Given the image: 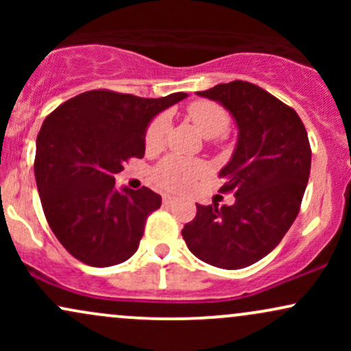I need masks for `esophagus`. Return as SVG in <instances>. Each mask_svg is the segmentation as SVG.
<instances>
[{
	"label": "esophagus",
	"mask_w": 351,
	"mask_h": 351,
	"mask_svg": "<svg viewBox=\"0 0 351 351\" xmlns=\"http://www.w3.org/2000/svg\"><path fill=\"white\" fill-rule=\"evenodd\" d=\"M163 203L167 204V206H170V204L175 203V196H171V195H165V196H163Z\"/></svg>",
	"instance_id": "1"
}]
</instances>
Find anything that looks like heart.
<instances>
[{"mask_svg": "<svg viewBox=\"0 0 351 351\" xmlns=\"http://www.w3.org/2000/svg\"><path fill=\"white\" fill-rule=\"evenodd\" d=\"M186 115L199 132L208 138L224 135L231 125V117L228 110L217 102L211 100H195L186 107ZM168 120L165 115H158L152 120L145 132V147L148 150L162 147L167 135ZM204 173L203 163L184 160L180 156H168L155 168V180L160 186L180 191L188 188L196 178Z\"/></svg>", "mask_w": 351, "mask_h": 351, "instance_id": "1", "label": "heart"}]
</instances>
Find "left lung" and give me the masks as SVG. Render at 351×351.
I'll use <instances>...</instances> for the list:
<instances>
[{
    "label": "left lung",
    "instance_id": "left-lung-1",
    "mask_svg": "<svg viewBox=\"0 0 351 351\" xmlns=\"http://www.w3.org/2000/svg\"><path fill=\"white\" fill-rule=\"evenodd\" d=\"M198 95L223 104L239 128L231 162L219 171L226 180L219 191L236 201L196 204L181 234L203 263L243 269L267 256L299 215L312 162L307 130L292 107L245 80Z\"/></svg>",
    "mask_w": 351,
    "mask_h": 351
}]
</instances>
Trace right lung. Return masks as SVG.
<instances>
[{"mask_svg":"<svg viewBox=\"0 0 351 351\" xmlns=\"http://www.w3.org/2000/svg\"><path fill=\"white\" fill-rule=\"evenodd\" d=\"M184 97L175 92L143 99L97 88L46 117L36 140V183L49 228L80 263L108 267L138 249L162 196L145 186L119 191L115 175L130 158H143L153 117Z\"/></svg>","mask_w":351,"mask_h":351,"instance_id":"1","label":"right lung"}]
</instances>
